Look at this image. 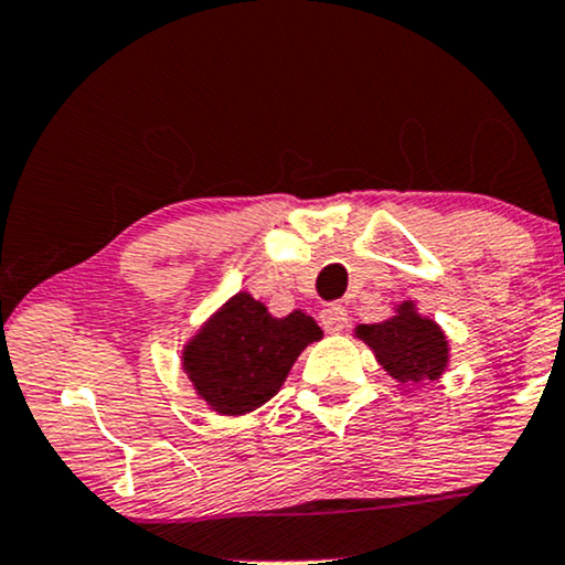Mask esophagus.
Wrapping results in <instances>:
<instances>
[{
    "label": "esophagus",
    "instance_id": "1",
    "mask_svg": "<svg viewBox=\"0 0 565 565\" xmlns=\"http://www.w3.org/2000/svg\"><path fill=\"white\" fill-rule=\"evenodd\" d=\"M318 318H321V326L329 334H339L348 326V310L342 305H326Z\"/></svg>",
    "mask_w": 565,
    "mask_h": 565
}]
</instances>
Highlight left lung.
<instances>
[{"instance_id":"left-lung-1","label":"left lung","mask_w":565,"mask_h":565,"mask_svg":"<svg viewBox=\"0 0 565 565\" xmlns=\"http://www.w3.org/2000/svg\"><path fill=\"white\" fill-rule=\"evenodd\" d=\"M355 337L373 350L379 365L397 382L439 379L450 360L445 331L431 318L418 316L416 305H397V316L382 323H360Z\"/></svg>"}]
</instances>
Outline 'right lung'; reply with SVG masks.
Masks as SVG:
<instances>
[{
	"mask_svg": "<svg viewBox=\"0 0 565 565\" xmlns=\"http://www.w3.org/2000/svg\"><path fill=\"white\" fill-rule=\"evenodd\" d=\"M321 337L308 312L274 318L263 302L239 291L189 339L183 371L210 411L244 416L281 390L300 352Z\"/></svg>",
	"mask_w": 565,
	"mask_h": 565,
	"instance_id": "right-lung-1",
	"label": "right lung"
}]
</instances>
